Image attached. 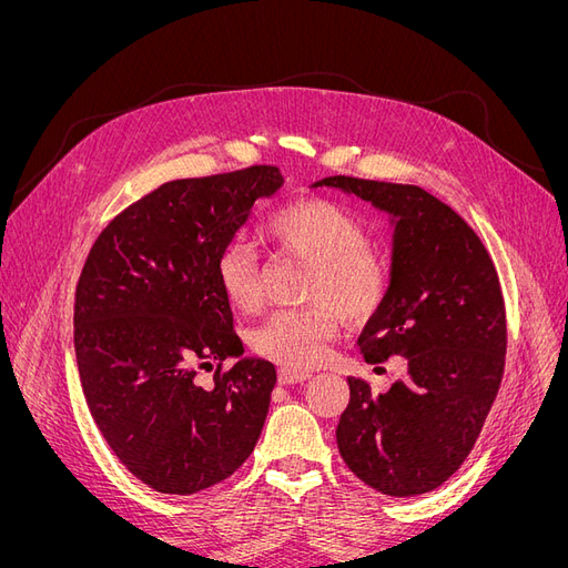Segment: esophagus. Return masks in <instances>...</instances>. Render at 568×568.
<instances>
[{
    "label": "esophagus",
    "mask_w": 568,
    "mask_h": 568,
    "mask_svg": "<svg viewBox=\"0 0 568 568\" xmlns=\"http://www.w3.org/2000/svg\"><path fill=\"white\" fill-rule=\"evenodd\" d=\"M311 372H303V369H288V367H282L280 369V384L284 386H291V384H303L311 379Z\"/></svg>",
    "instance_id": "34e87169"
}]
</instances>
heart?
Here are the masks:
<instances>
[{"mask_svg": "<svg viewBox=\"0 0 568 568\" xmlns=\"http://www.w3.org/2000/svg\"><path fill=\"white\" fill-rule=\"evenodd\" d=\"M263 232L277 251L313 261L303 288V298L311 305L272 313L253 326L248 343L255 355L274 365L315 367L338 336V312L351 322H367L386 305L393 263L369 244L365 222L336 201L291 203L265 220ZM215 277L234 311L248 313L261 303L257 257L242 239L220 248Z\"/></svg>", "mask_w": 568, "mask_h": 568, "instance_id": "heart-1", "label": "heart"}]
</instances>
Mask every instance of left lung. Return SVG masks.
<instances>
[{"instance_id": "left-lung-1", "label": "left lung", "mask_w": 568, "mask_h": 568, "mask_svg": "<svg viewBox=\"0 0 568 568\" xmlns=\"http://www.w3.org/2000/svg\"><path fill=\"white\" fill-rule=\"evenodd\" d=\"M384 211L393 227V286L359 334L365 363L400 355L403 382L374 393L348 376L336 426L348 469L374 490L412 497L445 484L469 457L500 390L507 315L497 270L478 234L415 184L324 178Z\"/></svg>"}]
</instances>
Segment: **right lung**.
<instances>
[{
  "instance_id": "add662e5",
  "label": "right lung",
  "mask_w": 568,
  "mask_h": 568,
  "mask_svg": "<svg viewBox=\"0 0 568 568\" xmlns=\"http://www.w3.org/2000/svg\"><path fill=\"white\" fill-rule=\"evenodd\" d=\"M282 184L274 165L165 182L115 215L84 261L73 315L84 400L115 457L153 490L211 488L261 438L277 369L244 357L215 255ZM227 356L237 363L222 373ZM213 358L214 388L203 389L195 369Z\"/></svg>"
}]
</instances>
